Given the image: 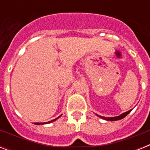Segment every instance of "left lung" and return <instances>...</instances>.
Listing matches in <instances>:
<instances>
[{
	"mask_svg": "<svg viewBox=\"0 0 150 150\" xmlns=\"http://www.w3.org/2000/svg\"><path fill=\"white\" fill-rule=\"evenodd\" d=\"M132 111V110H128V111L127 112H125V113H123V114H121V115H119V116H117V117H103V116H100V115H97L98 117H101L102 119H104V120H106V121H117V120H121V119L124 118V117H125L127 115H128L130 112Z\"/></svg>",
	"mask_w": 150,
	"mask_h": 150,
	"instance_id": "obj_1",
	"label": "left lung"
}]
</instances>
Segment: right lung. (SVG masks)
Listing matches in <instances>:
<instances>
[{"label":"right lung","instance_id":"obj_1","mask_svg":"<svg viewBox=\"0 0 150 150\" xmlns=\"http://www.w3.org/2000/svg\"><path fill=\"white\" fill-rule=\"evenodd\" d=\"M61 117V116H59L58 117H57V118L54 119V120H52V121H48V122H43V123H36V125H43V124H48V123H51V122H53V121H56L57 119V118H59V117Z\"/></svg>","mask_w":150,"mask_h":150}]
</instances>
